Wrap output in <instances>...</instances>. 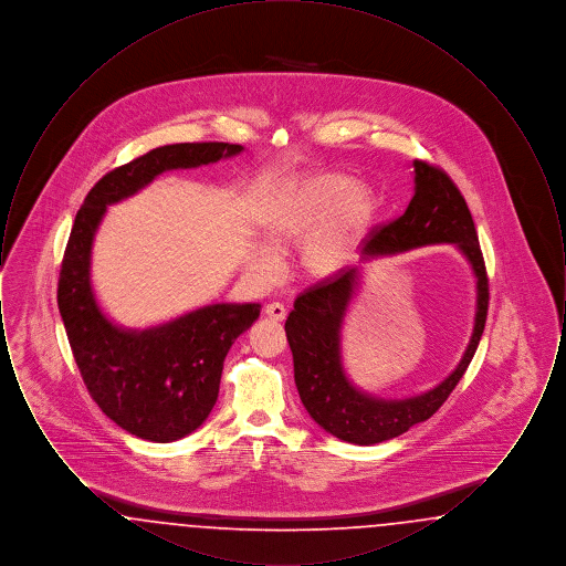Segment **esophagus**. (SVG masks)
I'll use <instances>...</instances> for the list:
<instances>
[{
  "instance_id": "obj_1",
  "label": "esophagus",
  "mask_w": 566,
  "mask_h": 566,
  "mask_svg": "<svg viewBox=\"0 0 566 566\" xmlns=\"http://www.w3.org/2000/svg\"><path fill=\"white\" fill-rule=\"evenodd\" d=\"M265 316H268L270 321L282 323V321L286 318V307H284L282 303H270V305L265 307Z\"/></svg>"
}]
</instances>
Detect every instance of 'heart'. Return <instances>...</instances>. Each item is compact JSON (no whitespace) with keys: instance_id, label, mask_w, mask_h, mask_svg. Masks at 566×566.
I'll return each mask as SVG.
<instances>
[{"instance_id":"heart-1","label":"heart","mask_w":566,"mask_h":566,"mask_svg":"<svg viewBox=\"0 0 566 566\" xmlns=\"http://www.w3.org/2000/svg\"><path fill=\"white\" fill-rule=\"evenodd\" d=\"M371 212L369 192L354 187L348 176L316 174L280 195L265 216V231L280 245L307 238L303 265L314 275H331L350 261ZM252 273L270 282L282 271V254L273 245H259L250 259Z\"/></svg>"}]
</instances>
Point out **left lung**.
<instances>
[{"label":"left lung","instance_id":"1","mask_svg":"<svg viewBox=\"0 0 566 566\" xmlns=\"http://www.w3.org/2000/svg\"><path fill=\"white\" fill-rule=\"evenodd\" d=\"M416 189L403 214L376 227L363 259L397 254L431 243H454L478 277V312L471 342L457 369L429 392L377 399L352 384L342 365V324L358 286V270H339L303 291L286 318L295 384L307 413L342 441L374 446L429 420L448 401L480 346L488 316V273L473 216L452 178L437 165L413 161Z\"/></svg>","mask_w":566,"mask_h":566}]
</instances>
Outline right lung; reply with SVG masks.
<instances>
[{
	"label": "right lung",
	"mask_w": 566,
	"mask_h": 566,
	"mask_svg": "<svg viewBox=\"0 0 566 566\" xmlns=\"http://www.w3.org/2000/svg\"><path fill=\"white\" fill-rule=\"evenodd\" d=\"M240 144L192 142L155 148L108 171L76 214L59 271L56 303L93 401L120 429L169 443L210 416L233 342L261 314L259 303H214L171 323L127 331L102 314L91 289V248L106 206L127 199L167 169L240 155Z\"/></svg>",
	"instance_id": "add662e5"
}]
</instances>
